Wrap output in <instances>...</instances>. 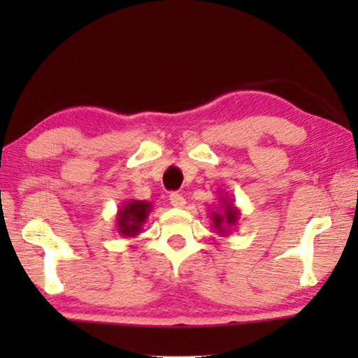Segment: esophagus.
<instances>
[{"mask_svg": "<svg viewBox=\"0 0 358 358\" xmlns=\"http://www.w3.org/2000/svg\"><path fill=\"white\" fill-rule=\"evenodd\" d=\"M169 200H171V205H173V207H176V208L185 207V199L180 194H171Z\"/></svg>", "mask_w": 358, "mask_h": 358, "instance_id": "34e87169", "label": "esophagus"}]
</instances>
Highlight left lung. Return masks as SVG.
Here are the masks:
<instances>
[{
	"instance_id": "obj_1",
	"label": "left lung",
	"mask_w": 358,
	"mask_h": 358,
	"mask_svg": "<svg viewBox=\"0 0 358 358\" xmlns=\"http://www.w3.org/2000/svg\"><path fill=\"white\" fill-rule=\"evenodd\" d=\"M239 215H241V212H239L233 200L223 195V197H220V210L210 212L212 227L220 236H228L231 229L238 224Z\"/></svg>"
}]
</instances>
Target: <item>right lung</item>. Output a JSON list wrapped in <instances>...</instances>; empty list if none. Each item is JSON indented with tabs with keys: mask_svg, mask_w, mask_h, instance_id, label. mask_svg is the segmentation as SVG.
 <instances>
[{
	"mask_svg": "<svg viewBox=\"0 0 358 358\" xmlns=\"http://www.w3.org/2000/svg\"><path fill=\"white\" fill-rule=\"evenodd\" d=\"M153 208V205L145 200H125L124 205L117 210L115 215V228L117 233L124 238H135L138 236L143 229V224L146 223V218Z\"/></svg>",
	"mask_w": 358,
	"mask_h": 358,
	"instance_id": "obj_1",
	"label": "right lung"
}]
</instances>
